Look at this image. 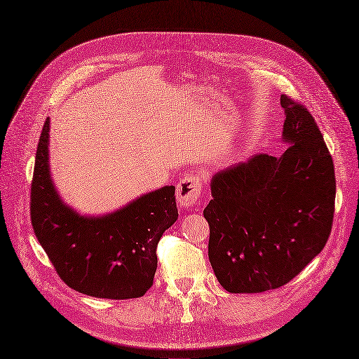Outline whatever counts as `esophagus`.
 Instances as JSON below:
<instances>
[{"label": "esophagus", "instance_id": "1", "mask_svg": "<svg viewBox=\"0 0 359 359\" xmlns=\"http://www.w3.org/2000/svg\"><path fill=\"white\" fill-rule=\"evenodd\" d=\"M177 203L182 208H192L201 196V177L194 172H187L177 184Z\"/></svg>", "mask_w": 359, "mask_h": 359}]
</instances>
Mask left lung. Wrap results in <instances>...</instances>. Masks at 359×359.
<instances>
[{
  "label": "left lung",
  "mask_w": 359,
  "mask_h": 359,
  "mask_svg": "<svg viewBox=\"0 0 359 359\" xmlns=\"http://www.w3.org/2000/svg\"><path fill=\"white\" fill-rule=\"evenodd\" d=\"M281 156L259 154L211 177L208 259L229 293L290 283L321 253L334 216V164L313 116L281 95Z\"/></svg>",
  "instance_id": "1"
}]
</instances>
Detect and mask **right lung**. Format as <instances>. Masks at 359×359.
I'll list each match as a JSON object with an SVG mask.
<instances>
[{"instance_id":"add662e5","label":"right lung","mask_w":359,"mask_h":359,"mask_svg":"<svg viewBox=\"0 0 359 359\" xmlns=\"http://www.w3.org/2000/svg\"><path fill=\"white\" fill-rule=\"evenodd\" d=\"M50 118L44 123L31 187L36 240L62 281L99 299H136L154 283L156 245L177 220L175 187L144 194L103 216L79 215L66 204L50 175Z\"/></svg>"}]
</instances>
